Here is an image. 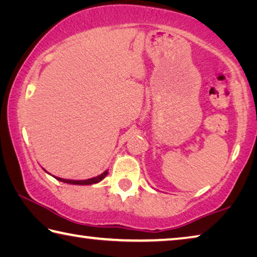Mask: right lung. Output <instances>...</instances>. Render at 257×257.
<instances>
[{
    "mask_svg": "<svg viewBox=\"0 0 257 257\" xmlns=\"http://www.w3.org/2000/svg\"><path fill=\"white\" fill-rule=\"evenodd\" d=\"M107 173L108 172L106 170L104 171L102 175H99L95 178H90V179H87V180H69V179H62V178H58V177H55V179H58L59 181H62V182H67V184H71V185H93L103 180L104 178L106 177Z\"/></svg>",
    "mask_w": 257,
    "mask_h": 257,
    "instance_id": "1",
    "label": "right lung"
}]
</instances>
